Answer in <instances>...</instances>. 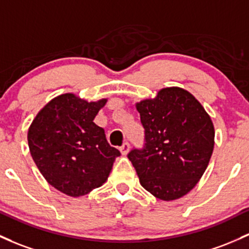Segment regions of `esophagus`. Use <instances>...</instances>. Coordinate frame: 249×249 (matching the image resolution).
<instances>
[{"label": "esophagus", "mask_w": 249, "mask_h": 249, "mask_svg": "<svg viewBox=\"0 0 249 249\" xmlns=\"http://www.w3.org/2000/svg\"><path fill=\"white\" fill-rule=\"evenodd\" d=\"M129 151H130L129 143H124L122 146H120V152H122V155H124V156L127 155L129 154Z\"/></svg>", "instance_id": "34e87169"}]
</instances>
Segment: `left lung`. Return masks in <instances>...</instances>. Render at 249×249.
Segmentation results:
<instances>
[{
	"label": "left lung",
	"mask_w": 249,
	"mask_h": 249,
	"mask_svg": "<svg viewBox=\"0 0 249 249\" xmlns=\"http://www.w3.org/2000/svg\"><path fill=\"white\" fill-rule=\"evenodd\" d=\"M145 147L127 157L144 189L162 201L187 195L209 164L215 129L208 112L187 89L173 86L136 103Z\"/></svg>",
	"instance_id": "obj_1"
}]
</instances>
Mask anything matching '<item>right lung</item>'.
Wrapping results in <instances>:
<instances>
[{
	"label": "right lung",
	"mask_w": 249,
	"mask_h": 249,
	"mask_svg": "<svg viewBox=\"0 0 249 249\" xmlns=\"http://www.w3.org/2000/svg\"><path fill=\"white\" fill-rule=\"evenodd\" d=\"M107 98L87 102L60 94L39 111L28 129V146L41 175L52 187L79 197L107 181L120 152L93 122Z\"/></svg>",
	"instance_id": "1"
}]
</instances>
